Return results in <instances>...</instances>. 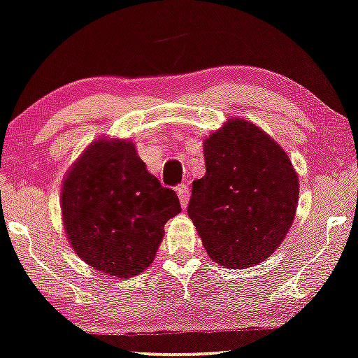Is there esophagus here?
Instances as JSON below:
<instances>
[{"label": "esophagus", "mask_w": 358, "mask_h": 358, "mask_svg": "<svg viewBox=\"0 0 358 358\" xmlns=\"http://www.w3.org/2000/svg\"><path fill=\"white\" fill-rule=\"evenodd\" d=\"M176 191H178L180 206H182L184 209H186L187 202H189V186H186V184H180V186L176 189Z\"/></svg>", "instance_id": "34e87169"}]
</instances>
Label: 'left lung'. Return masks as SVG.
Instances as JSON below:
<instances>
[{"label":"left lung","instance_id":"left-lung-1","mask_svg":"<svg viewBox=\"0 0 358 358\" xmlns=\"http://www.w3.org/2000/svg\"><path fill=\"white\" fill-rule=\"evenodd\" d=\"M206 174L192 182L187 214L209 257L245 268L279 249L299 204L289 156L259 126L231 117L204 139Z\"/></svg>","mask_w":358,"mask_h":358}]
</instances>
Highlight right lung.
Instances as JSON below:
<instances>
[{"instance_id": "obj_1", "label": "right lung", "mask_w": 358, "mask_h": 358, "mask_svg": "<svg viewBox=\"0 0 358 358\" xmlns=\"http://www.w3.org/2000/svg\"><path fill=\"white\" fill-rule=\"evenodd\" d=\"M178 196L145 169L134 143L99 138L69 167L61 215L69 244L87 266L129 279L154 262Z\"/></svg>"}]
</instances>
